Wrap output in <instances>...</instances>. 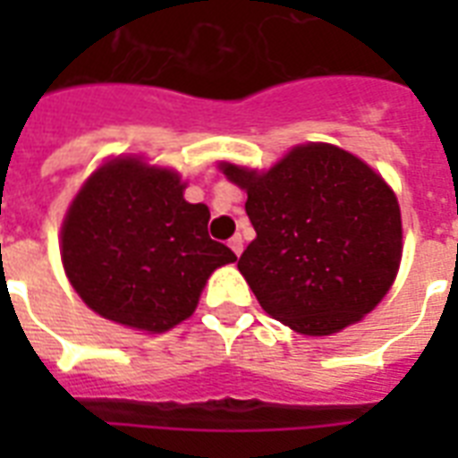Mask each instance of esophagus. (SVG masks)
Segmentation results:
<instances>
[{
    "label": "esophagus",
    "instance_id": "1",
    "mask_svg": "<svg viewBox=\"0 0 458 458\" xmlns=\"http://www.w3.org/2000/svg\"><path fill=\"white\" fill-rule=\"evenodd\" d=\"M228 244H230V250L235 251L237 257H240V254H242V250H244V242H242V235H233L228 240Z\"/></svg>",
    "mask_w": 458,
    "mask_h": 458
}]
</instances>
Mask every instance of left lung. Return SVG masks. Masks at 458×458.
I'll list each match as a JSON object with an SVG mask.
<instances>
[{
  "instance_id": "obj_1",
  "label": "left lung",
  "mask_w": 458,
  "mask_h": 458,
  "mask_svg": "<svg viewBox=\"0 0 458 458\" xmlns=\"http://www.w3.org/2000/svg\"><path fill=\"white\" fill-rule=\"evenodd\" d=\"M223 173L247 190L257 240L237 268L266 313L301 335H330L383 300L402 261V216L361 158L301 145L264 175L233 164Z\"/></svg>"
}]
</instances>
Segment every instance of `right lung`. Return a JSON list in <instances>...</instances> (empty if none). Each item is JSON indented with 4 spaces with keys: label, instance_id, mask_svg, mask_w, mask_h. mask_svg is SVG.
<instances>
[{
    "label": "right lung",
    "instance_id": "add662e5",
    "mask_svg": "<svg viewBox=\"0 0 458 458\" xmlns=\"http://www.w3.org/2000/svg\"><path fill=\"white\" fill-rule=\"evenodd\" d=\"M173 171L118 158L85 182L61 228L64 268L82 301L121 326L164 333L192 316L201 287L235 254L208 237V208Z\"/></svg>",
    "mask_w": 458,
    "mask_h": 458
}]
</instances>
